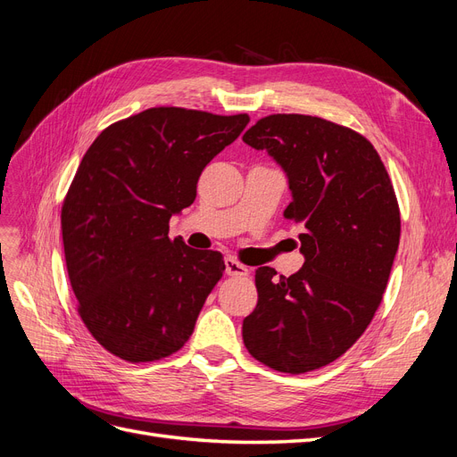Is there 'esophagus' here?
<instances>
[{
  "label": "esophagus",
  "instance_id": "obj_1",
  "mask_svg": "<svg viewBox=\"0 0 457 457\" xmlns=\"http://www.w3.org/2000/svg\"><path fill=\"white\" fill-rule=\"evenodd\" d=\"M225 272L228 276H234V278H244L249 274V269L247 266H244L242 262L236 261L234 257H227L225 259Z\"/></svg>",
  "mask_w": 457,
  "mask_h": 457
}]
</instances>
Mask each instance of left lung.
Listing matches in <instances>:
<instances>
[{
	"label": "left lung",
	"instance_id": "left-lung-1",
	"mask_svg": "<svg viewBox=\"0 0 457 457\" xmlns=\"http://www.w3.org/2000/svg\"><path fill=\"white\" fill-rule=\"evenodd\" d=\"M242 139L286 171L283 215L301 227L304 255L289 278L257 269L244 344L274 370H316L352 348L382 303L401 238L395 191L370 141L330 120L269 115Z\"/></svg>",
	"mask_w": 457,
	"mask_h": 457
}]
</instances>
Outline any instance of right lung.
<instances>
[{
  "label": "right lung",
  "instance_id": "add662e5",
  "mask_svg": "<svg viewBox=\"0 0 457 457\" xmlns=\"http://www.w3.org/2000/svg\"><path fill=\"white\" fill-rule=\"evenodd\" d=\"M247 122L151 107L107 127L85 153L62 206V240L79 316L107 352L147 363L193 335L225 261L171 240L168 223Z\"/></svg>",
  "mask_w": 457,
  "mask_h": 457
}]
</instances>
